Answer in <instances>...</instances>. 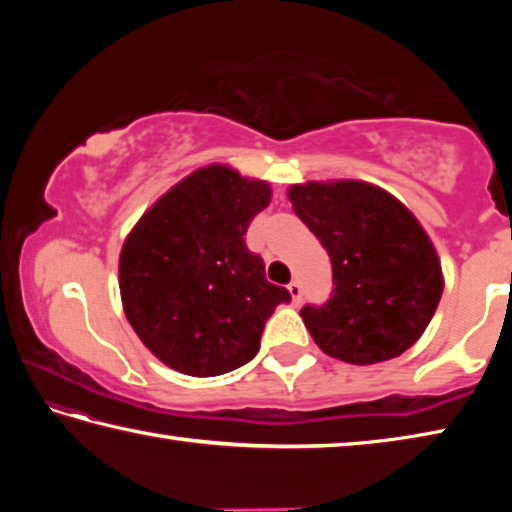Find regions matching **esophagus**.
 Here are the masks:
<instances>
[{
    "instance_id": "obj_1",
    "label": "esophagus",
    "mask_w": 512,
    "mask_h": 512,
    "mask_svg": "<svg viewBox=\"0 0 512 512\" xmlns=\"http://www.w3.org/2000/svg\"><path fill=\"white\" fill-rule=\"evenodd\" d=\"M289 293H291V300L298 305V302L302 300V287H300V282L293 280V282L289 284Z\"/></svg>"
}]
</instances>
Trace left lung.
<instances>
[{
	"mask_svg": "<svg viewBox=\"0 0 512 512\" xmlns=\"http://www.w3.org/2000/svg\"><path fill=\"white\" fill-rule=\"evenodd\" d=\"M289 201L332 262V298L300 309L318 348L354 366L400 357L427 329L445 287L418 219L361 180L291 185Z\"/></svg>",
	"mask_w": 512,
	"mask_h": 512,
	"instance_id": "obj_1",
	"label": "left lung"
}]
</instances>
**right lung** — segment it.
<instances>
[{"mask_svg":"<svg viewBox=\"0 0 512 512\" xmlns=\"http://www.w3.org/2000/svg\"><path fill=\"white\" fill-rule=\"evenodd\" d=\"M271 185L225 164L196 169L160 196L126 237L119 291L128 323L155 357L192 377L244 366L266 320L291 296L264 275L244 235Z\"/></svg>","mask_w":512,"mask_h":512,"instance_id":"right-lung-1","label":"right lung"}]
</instances>
